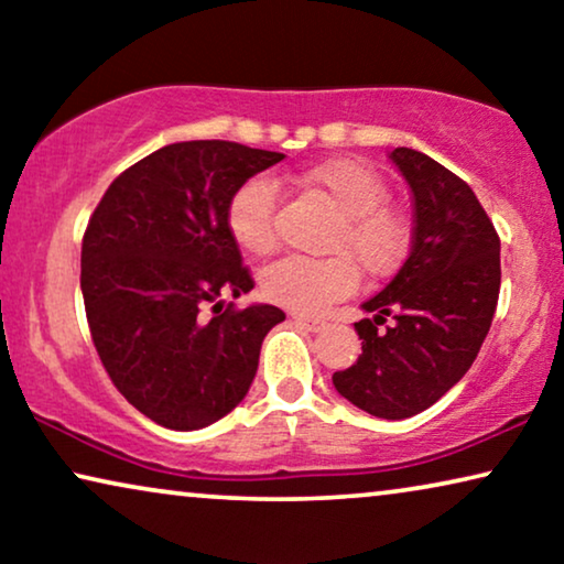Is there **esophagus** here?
Returning <instances> with one entry per match:
<instances>
[{
  "label": "esophagus",
  "instance_id": "1",
  "mask_svg": "<svg viewBox=\"0 0 564 564\" xmlns=\"http://www.w3.org/2000/svg\"><path fill=\"white\" fill-rule=\"evenodd\" d=\"M292 321L300 323V326H305L307 330H323V328H326V323H323V321L305 318V315H292Z\"/></svg>",
  "mask_w": 564,
  "mask_h": 564
}]
</instances>
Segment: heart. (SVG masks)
Listing matches in <instances>:
<instances>
[{
  "instance_id": "obj_1",
  "label": "heart",
  "mask_w": 564,
  "mask_h": 564,
  "mask_svg": "<svg viewBox=\"0 0 564 564\" xmlns=\"http://www.w3.org/2000/svg\"><path fill=\"white\" fill-rule=\"evenodd\" d=\"M288 180L297 189L326 199L338 213L328 236V259L288 257L261 274V295L292 313L313 315L359 288L361 269L372 280L398 274L413 249V220L390 203L380 172L359 159H328L297 169ZM226 228L238 249L267 257L276 249L274 189L261 176L243 182L226 205Z\"/></svg>"
}]
</instances>
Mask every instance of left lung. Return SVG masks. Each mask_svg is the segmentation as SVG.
Instances as JSON below:
<instances>
[{
  "mask_svg": "<svg viewBox=\"0 0 564 564\" xmlns=\"http://www.w3.org/2000/svg\"><path fill=\"white\" fill-rule=\"evenodd\" d=\"M413 192V249L380 295L375 318L354 323L361 354L334 372L346 400L377 419L426 411L480 351L500 292V238L465 180L413 149L390 151ZM388 317L397 321L384 332Z\"/></svg>",
  "mask_w": 564,
  "mask_h": 564,
  "instance_id": "left-lung-1",
  "label": "left lung"
}]
</instances>
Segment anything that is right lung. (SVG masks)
<instances>
[{"mask_svg": "<svg viewBox=\"0 0 564 564\" xmlns=\"http://www.w3.org/2000/svg\"><path fill=\"white\" fill-rule=\"evenodd\" d=\"M282 159L230 141L172 143L126 169L91 213L82 241L91 341L120 395L159 426L195 431L234 411L261 341L284 321L274 305L223 307L253 288L226 205Z\"/></svg>", "mask_w": 564, "mask_h": 564, "instance_id": "1", "label": "right lung"}]
</instances>
